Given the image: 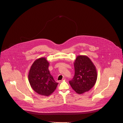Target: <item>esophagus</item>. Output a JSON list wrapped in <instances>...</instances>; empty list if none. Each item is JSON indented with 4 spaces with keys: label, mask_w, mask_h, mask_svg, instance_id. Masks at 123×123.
Instances as JSON below:
<instances>
[{
    "label": "esophagus",
    "mask_w": 123,
    "mask_h": 123,
    "mask_svg": "<svg viewBox=\"0 0 123 123\" xmlns=\"http://www.w3.org/2000/svg\"><path fill=\"white\" fill-rule=\"evenodd\" d=\"M65 80V78H63L62 80H59V83H61L62 81H63Z\"/></svg>",
    "instance_id": "obj_1"
}]
</instances>
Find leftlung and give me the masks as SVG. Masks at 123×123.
<instances>
[{"instance_id":"1","label":"left lung","mask_w":123,"mask_h":123,"mask_svg":"<svg viewBox=\"0 0 123 123\" xmlns=\"http://www.w3.org/2000/svg\"><path fill=\"white\" fill-rule=\"evenodd\" d=\"M74 64V75L69 83L77 93L82 94L91 90L96 84L97 70L91 59L86 55L77 56Z\"/></svg>"}]
</instances>
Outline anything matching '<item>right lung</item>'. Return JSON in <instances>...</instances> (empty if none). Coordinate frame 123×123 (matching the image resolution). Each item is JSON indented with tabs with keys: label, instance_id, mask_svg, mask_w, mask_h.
Listing matches in <instances>:
<instances>
[{
	"label": "right lung",
	"instance_id": "add662e5",
	"mask_svg": "<svg viewBox=\"0 0 123 123\" xmlns=\"http://www.w3.org/2000/svg\"><path fill=\"white\" fill-rule=\"evenodd\" d=\"M49 63L45 57L36 59L28 73L31 86L37 93L49 96L54 92L58 83L50 73Z\"/></svg>",
	"mask_w": 123,
	"mask_h": 123
}]
</instances>
